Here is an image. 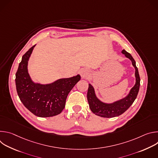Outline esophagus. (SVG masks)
Returning a JSON list of instances; mask_svg holds the SVG:
<instances>
[{
  "instance_id": "esophagus-1",
  "label": "esophagus",
  "mask_w": 158,
  "mask_h": 158,
  "mask_svg": "<svg viewBox=\"0 0 158 158\" xmlns=\"http://www.w3.org/2000/svg\"><path fill=\"white\" fill-rule=\"evenodd\" d=\"M80 74L81 76V77H85V76H87V75L88 74V72L86 69H82L80 70Z\"/></svg>"
}]
</instances>
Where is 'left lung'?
I'll return each mask as SVG.
<instances>
[{"instance_id":"left-lung-1","label":"left lung","mask_w":158,"mask_h":158,"mask_svg":"<svg viewBox=\"0 0 158 158\" xmlns=\"http://www.w3.org/2000/svg\"><path fill=\"white\" fill-rule=\"evenodd\" d=\"M121 52L131 60L132 64L135 68L136 83L125 98L112 103H106L100 101L96 95L93 86L91 84H89L87 94V101L91 111L97 116L107 118L120 116L132 104L138 96L140 86V77L138 67L136 65V62L132 56L124 49Z\"/></svg>"}]
</instances>
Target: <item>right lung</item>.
<instances>
[{
    "instance_id": "obj_1",
    "label": "right lung",
    "mask_w": 158,
    "mask_h": 158,
    "mask_svg": "<svg viewBox=\"0 0 158 158\" xmlns=\"http://www.w3.org/2000/svg\"><path fill=\"white\" fill-rule=\"evenodd\" d=\"M35 45L22 57L15 74V85L20 100L34 115L40 118L59 114L65 107L67 95L80 81L77 74L47 84L32 81L28 73V62Z\"/></svg>"
}]
</instances>
